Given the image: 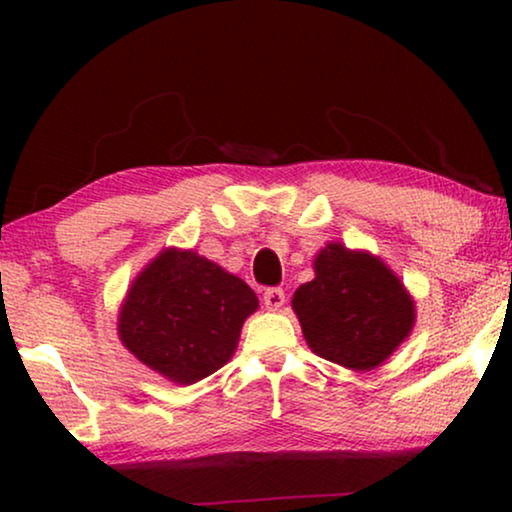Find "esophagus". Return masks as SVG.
<instances>
[{"label": "esophagus", "mask_w": 512, "mask_h": 512, "mask_svg": "<svg viewBox=\"0 0 512 512\" xmlns=\"http://www.w3.org/2000/svg\"><path fill=\"white\" fill-rule=\"evenodd\" d=\"M286 303V296L282 289H268L263 293V305L268 307L270 312H279Z\"/></svg>", "instance_id": "obj_1"}]
</instances>
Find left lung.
<instances>
[{"label": "left lung", "mask_w": 512, "mask_h": 512, "mask_svg": "<svg viewBox=\"0 0 512 512\" xmlns=\"http://www.w3.org/2000/svg\"><path fill=\"white\" fill-rule=\"evenodd\" d=\"M312 265L314 279L300 284L291 300L307 347L349 370L382 366L417 319L401 277L380 256L342 242H328Z\"/></svg>", "instance_id": "8db88e82"}]
</instances>
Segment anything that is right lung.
Wrapping results in <instances>:
<instances>
[{
    "mask_svg": "<svg viewBox=\"0 0 512 512\" xmlns=\"http://www.w3.org/2000/svg\"><path fill=\"white\" fill-rule=\"evenodd\" d=\"M256 310V293L240 277L198 251L167 247L128 286L118 340L144 366L188 387L233 359Z\"/></svg>",
    "mask_w": 512,
    "mask_h": 512,
    "instance_id": "add662e5",
    "label": "right lung"
}]
</instances>
